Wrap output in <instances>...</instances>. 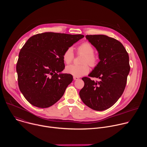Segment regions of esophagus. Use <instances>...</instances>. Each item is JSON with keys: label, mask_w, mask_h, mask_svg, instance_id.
I'll use <instances>...</instances> for the list:
<instances>
[{"label": "esophagus", "mask_w": 147, "mask_h": 147, "mask_svg": "<svg viewBox=\"0 0 147 147\" xmlns=\"http://www.w3.org/2000/svg\"><path fill=\"white\" fill-rule=\"evenodd\" d=\"M80 78L78 77H77V76H73V79L74 80H78Z\"/></svg>", "instance_id": "obj_1"}]
</instances>
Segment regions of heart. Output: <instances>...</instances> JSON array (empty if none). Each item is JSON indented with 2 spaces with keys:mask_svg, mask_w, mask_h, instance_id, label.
I'll return each mask as SVG.
<instances>
[{
  "mask_svg": "<svg viewBox=\"0 0 147 147\" xmlns=\"http://www.w3.org/2000/svg\"><path fill=\"white\" fill-rule=\"evenodd\" d=\"M78 53L84 55L81 60V63L84 64L81 65H71L67 66L66 68V71L67 73L74 76L80 77L88 74L90 71L88 64L91 67L96 66L98 63V58L94 54V48L93 46L88 42H84L80 44L78 47ZM74 57L73 49L71 47L67 48L62 55L63 60L66 64H70L73 61Z\"/></svg>",
  "mask_w": 147,
  "mask_h": 147,
  "instance_id": "b5f03b06",
  "label": "heart"
}]
</instances>
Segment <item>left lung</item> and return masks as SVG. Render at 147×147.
<instances>
[{
    "mask_svg": "<svg viewBox=\"0 0 147 147\" xmlns=\"http://www.w3.org/2000/svg\"><path fill=\"white\" fill-rule=\"evenodd\" d=\"M86 38L96 49L100 60L88 76L99 81L82 78L84 86L79 95L87 107L102 111L113 106L123 93L130 70L129 57L122 44L115 38L104 35H87Z\"/></svg>",
    "mask_w": 147,
    "mask_h": 147,
    "instance_id": "8db88e82",
    "label": "left lung"
}]
</instances>
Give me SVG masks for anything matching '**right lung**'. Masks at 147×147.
Returning <instances> with one entry per match:
<instances>
[{"label": "right lung", "mask_w": 147, "mask_h": 147, "mask_svg": "<svg viewBox=\"0 0 147 147\" xmlns=\"http://www.w3.org/2000/svg\"><path fill=\"white\" fill-rule=\"evenodd\" d=\"M84 36L45 32L28 39L19 53L16 71L20 90L31 105L48 108L63 95L73 76L61 73L63 53Z\"/></svg>", "instance_id": "add662e5"}]
</instances>
